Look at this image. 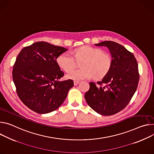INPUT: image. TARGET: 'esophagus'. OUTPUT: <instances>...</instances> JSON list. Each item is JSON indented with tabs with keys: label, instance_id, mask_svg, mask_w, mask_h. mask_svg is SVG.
I'll use <instances>...</instances> for the list:
<instances>
[{
	"label": "esophagus",
	"instance_id": "esophagus-1",
	"mask_svg": "<svg viewBox=\"0 0 154 154\" xmlns=\"http://www.w3.org/2000/svg\"><path fill=\"white\" fill-rule=\"evenodd\" d=\"M79 83V81H77V80H74V85L75 86V85H77Z\"/></svg>",
	"mask_w": 154,
	"mask_h": 154
}]
</instances>
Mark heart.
I'll return each mask as SVG.
<instances>
[{
	"instance_id": "obj_1",
	"label": "heart",
	"mask_w": 154,
	"mask_h": 154,
	"mask_svg": "<svg viewBox=\"0 0 154 154\" xmlns=\"http://www.w3.org/2000/svg\"><path fill=\"white\" fill-rule=\"evenodd\" d=\"M74 57L78 61H83L81 65L82 68L69 72L66 76L75 80L93 76L96 79H103L109 73L112 64V58L109 53L91 46H83L75 50ZM75 60L72 54L63 53L57 58V62L60 68L68 72L75 67Z\"/></svg>"
}]
</instances>
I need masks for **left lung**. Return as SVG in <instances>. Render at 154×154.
Listing matches in <instances>:
<instances>
[{"label":"left lung","instance_id":"1","mask_svg":"<svg viewBox=\"0 0 154 154\" xmlns=\"http://www.w3.org/2000/svg\"><path fill=\"white\" fill-rule=\"evenodd\" d=\"M95 45L109 49L112 64L109 73L97 82V85L90 82L85 98L97 113L112 116L127 106L136 92L139 79L138 65L133 54L115 42L104 41Z\"/></svg>","mask_w":154,"mask_h":154}]
</instances>
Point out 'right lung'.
<instances>
[{
    "mask_svg": "<svg viewBox=\"0 0 154 154\" xmlns=\"http://www.w3.org/2000/svg\"><path fill=\"white\" fill-rule=\"evenodd\" d=\"M67 49L45 42L24 47L13 66V80L21 101L40 114L57 110L74 86L72 80L60 81L64 76L57 59Z\"/></svg>",
    "mask_w": 154,
    "mask_h": 154,
    "instance_id": "1",
    "label": "right lung"
}]
</instances>
